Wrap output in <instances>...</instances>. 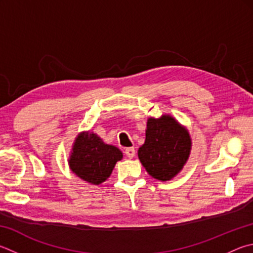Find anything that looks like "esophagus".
Segmentation results:
<instances>
[{
	"mask_svg": "<svg viewBox=\"0 0 253 253\" xmlns=\"http://www.w3.org/2000/svg\"><path fill=\"white\" fill-rule=\"evenodd\" d=\"M136 154V150L134 147H129V148H126L125 149V155L127 156L128 158H132Z\"/></svg>",
	"mask_w": 253,
	"mask_h": 253,
	"instance_id": "34e87169",
	"label": "esophagus"
}]
</instances>
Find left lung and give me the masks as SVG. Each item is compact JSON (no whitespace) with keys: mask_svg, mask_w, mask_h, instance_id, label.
<instances>
[{"mask_svg":"<svg viewBox=\"0 0 253 253\" xmlns=\"http://www.w3.org/2000/svg\"><path fill=\"white\" fill-rule=\"evenodd\" d=\"M190 150L189 132L172 116L148 118L145 144L138 149V158L151 177L160 181L170 180L185 166Z\"/></svg>","mask_w":253,"mask_h":253,"instance_id":"8db88e82","label":"left lung"}]
</instances>
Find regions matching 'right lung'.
Returning a JSON list of instances; mask_svg holds the SVG:
<instances>
[{
  "mask_svg": "<svg viewBox=\"0 0 253 253\" xmlns=\"http://www.w3.org/2000/svg\"><path fill=\"white\" fill-rule=\"evenodd\" d=\"M122 158L123 153L117 147L105 144L94 132L83 131L75 138L68 165L77 177L91 185H99L111 176Z\"/></svg>",
  "mask_w": 253,
  "mask_h": 253,
  "instance_id": "right-lung-1",
  "label": "right lung"
}]
</instances>
